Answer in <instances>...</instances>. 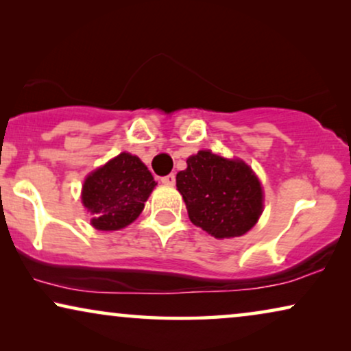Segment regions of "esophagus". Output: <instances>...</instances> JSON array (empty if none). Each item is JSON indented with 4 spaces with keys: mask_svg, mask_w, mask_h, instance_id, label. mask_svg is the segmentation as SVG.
I'll return each instance as SVG.
<instances>
[{
    "mask_svg": "<svg viewBox=\"0 0 351 351\" xmlns=\"http://www.w3.org/2000/svg\"><path fill=\"white\" fill-rule=\"evenodd\" d=\"M161 182L165 185H174L176 184V176L174 174H167L165 177H161Z\"/></svg>",
    "mask_w": 351,
    "mask_h": 351,
    "instance_id": "esophagus-1",
    "label": "esophagus"
}]
</instances>
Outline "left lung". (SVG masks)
I'll use <instances>...</instances> for the list:
<instances>
[{
  "label": "left lung",
  "mask_w": 351,
  "mask_h": 351,
  "mask_svg": "<svg viewBox=\"0 0 351 351\" xmlns=\"http://www.w3.org/2000/svg\"><path fill=\"white\" fill-rule=\"evenodd\" d=\"M176 182L191 223L217 239L243 237L263 210L261 182L241 160L201 150L186 160Z\"/></svg>",
  "instance_id": "1"
}]
</instances>
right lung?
<instances>
[{"mask_svg":"<svg viewBox=\"0 0 351 351\" xmlns=\"http://www.w3.org/2000/svg\"><path fill=\"white\" fill-rule=\"evenodd\" d=\"M155 186L148 167L137 156L123 152L86 177L81 201L93 215L94 228L113 232L141 215Z\"/></svg>","mask_w":351,"mask_h":351,"instance_id":"obj_1","label":"right lung"}]
</instances>
